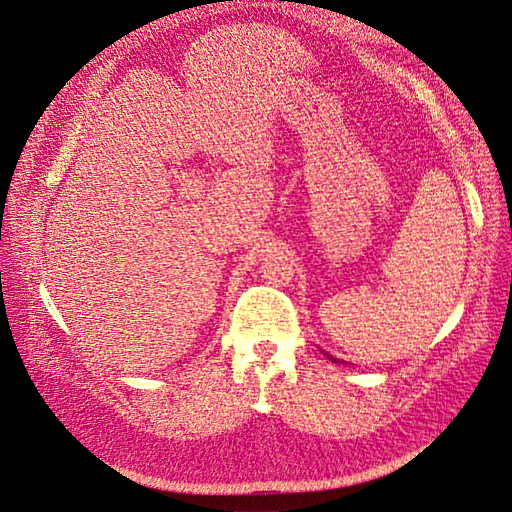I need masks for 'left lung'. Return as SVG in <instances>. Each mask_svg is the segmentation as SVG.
Masks as SVG:
<instances>
[{
    "mask_svg": "<svg viewBox=\"0 0 512 512\" xmlns=\"http://www.w3.org/2000/svg\"><path fill=\"white\" fill-rule=\"evenodd\" d=\"M328 358H332V356H328ZM332 361H336V358H332Z\"/></svg>",
    "mask_w": 512,
    "mask_h": 512,
    "instance_id": "1",
    "label": "left lung"
}]
</instances>
